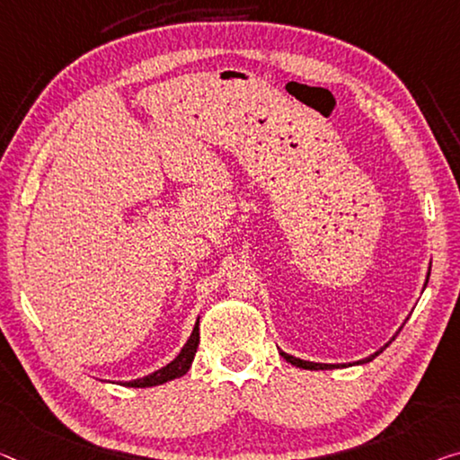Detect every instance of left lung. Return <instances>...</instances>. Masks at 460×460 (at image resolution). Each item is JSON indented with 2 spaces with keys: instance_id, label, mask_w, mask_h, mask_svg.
Segmentation results:
<instances>
[{
  "instance_id": "left-lung-1",
  "label": "left lung",
  "mask_w": 460,
  "mask_h": 460,
  "mask_svg": "<svg viewBox=\"0 0 460 460\" xmlns=\"http://www.w3.org/2000/svg\"><path fill=\"white\" fill-rule=\"evenodd\" d=\"M388 343H391V341H388ZM388 343H386V345H383V348H380L378 351H374L372 356L364 358V359H358V362H349V364H321V362H308V359H300V358L289 356V353H286V351H279V353H281V356H284L286 362L294 364L296 368H304V370H333V368H348V366H356V364H366V362H370V359L376 358L378 353H383V349H385V348H388Z\"/></svg>"
}]
</instances>
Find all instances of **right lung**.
Returning <instances> with one entry per match:
<instances>
[{
	"mask_svg": "<svg viewBox=\"0 0 460 460\" xmlns=\"http://www.w3.org/2000/svg\"><path fill=\"white\" fill-rule=\"evenodd\" d=\"M197 345H199V316H197L195 327H193V331H190V337L187 339V343L182 345L179 356H176L171 364L162 366L160 370L147 374V376H144V378L127 380V383H123V386L147 388V386H158V385L168 383V380H176V378L185 376L190 368V364H193Z\"/></svg>",
	"mask_w": 460,
	"mask_h": 460,
	"instance_id": "add662e5",
	"label": "right lung"
}]
</instances>
